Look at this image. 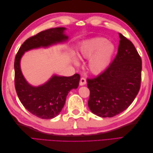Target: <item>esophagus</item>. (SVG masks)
<instances>
[{"instance_id":"34e87169","label":"esophagus","mask_w":153,"mask_h":153,"mask_svg":"<svg viewBox=\"0 0 153 153\" xmlns=\"http://www.w3.org/2000/svg\"><path fill=\"white\" fill-rule=\"evenodd\" d=\"M86 84V80L84 77H82L80 80V85H84Z\"/></svg>"}]
</instances>
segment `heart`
Returning a JSON list of instances; mask_svg holds the SVG:
<instances>
[{
    "label": "heart",
    "instance_id": "heart-1",
    "mask_svg": "<svg viewBox=\"0 0 153 153\" xmlns=\"http://www.w3.org/2000/svg\"><path fill=\"white\" fill-rule=\"evenodd\" d=\"M80 55L84 58H89L88 68L94 75L103 72L107 68L114 52L113 45L104 38H94L85 42L80 47ZM76 64H78L75 60Z\"/></svg>",
    "mask_w": 153,
    "mask_h": 153
}]
</instances>
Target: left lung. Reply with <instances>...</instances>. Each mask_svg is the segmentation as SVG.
<instances>
[{
  "instance_id": "1",
  "label": "left lung",
  "mask_w": 153,
  "mask_h": 153,
  "mask_svg": "<svg viewBox=\"0 0 153 153\" xmlns=\"http://www.w3.org/2000/svg\"><path fill=\"white\" fill-rule=\"evenodd\" d=\"M118 52L105 70L87 78L90 91L88 106L102 117H112L130 105L141 84L142 59L131 41L119 33Z\"/></svg>"
}]
</instances>
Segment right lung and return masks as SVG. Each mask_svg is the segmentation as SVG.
Segmentation results:
<instances>
[{
  "instance_id": "add662e5",
  "label": "right lung",
  "mask_w": 153,
  "mask_h": 153,
  "mask_svg": "<svg viewBox=\"0 0 153 153\" xmlns=\"http://www.w3.org/2000/svg\"><path fill=\"white\" fill-rule=\"evenodd\" d=\"M65 29L64 27L52 28L30 37L22 45L15 57V86L18 98L29 112L41 119H50L59 115L69 92L78 87L80 76L78 73L71 76L53 75L45 84L33 87L22 75L20 59L26 51L66 41L68 36L64 34Z\"/></svg>"
}]
</instances>
